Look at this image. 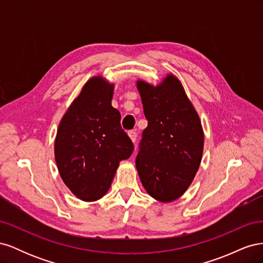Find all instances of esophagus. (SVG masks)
<instances>
[{
	"instance_id": "obj_1",
	"label": "esophagus",
	"mask_w": 263,
	"mask_h": 263,
	"mask_svg": "<svg viewBox=\"0 0 263 263\" xmlns=\"http://www.w3.org/2000/svg\"><path fill=\"white\" fill-rule=\"evenodd\" d=\"M128 136H129L130 140L135 144V141H136V139H137V133L136 132H129Z\"/></svg>"
}]
</instances>
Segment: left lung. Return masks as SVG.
<instances>
[{
	"mask_svg": "<svg viewBox=\"0 0 263 263\" xmlns=\"http://www.w3.org/2000/svg\"><path fill=\"white\" fill-rule=\"evenodd\" d=\"M148 126L142 133L136 168L142 186L155 200H178L200 168L204 132L181 81L166 73L160 83L136 81Z\"/></svg>",
	"mask_w": 263,
	"mask_h": 263,
	"instance_id": "1",
	"label": "left lung"
}]
</instances>
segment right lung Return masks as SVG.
<instances>
[{"label": "right lung", "mask_w": 263, "mask_h": 263, "mask_svg": "<svg viewBox=\"0 0 263 263\" xmlns=\"http://www.w3.org/2000/svg\"><path fill=\"white\" fill-rule=\"evenodd\" d=\"M114 83L93 76L62 116L54 139V159L63 183L78 198L94 202L112 184L119 162L134 145L112 106Z\"/></svg>", "instance_id": "right-lung-1"}]
</instances>
